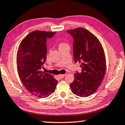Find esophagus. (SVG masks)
<instances>
[{
  "mask_svg": "<svg viewBox=\"0 0 125 125\" xmlns=\"http://www.w3.org/2000/svg\"><path fill=\"white\" fill-rule=\"evenodd\" d=\"M66 75V74H62V75H59V78H63L64 77V76H65V75Z\"/></svg>",
  "mask_w": 125,
  "mask_h": 125,
  "instance_id": "34e87169",
  "label": "esophagus"
}]
</instances>
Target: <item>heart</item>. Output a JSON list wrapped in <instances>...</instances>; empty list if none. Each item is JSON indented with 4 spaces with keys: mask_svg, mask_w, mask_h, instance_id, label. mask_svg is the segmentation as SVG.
<instances>
[{
    "mask_svg": "<svg viewBox=\"0 0 125 125\" xmlns=\"http://www.w3.org/2000/svg\"><path fill=\"white\" fill-rule=\"evenodd\" d=\"M67 46H69V45H68L67 44H66V43H65V42H59V43L58 44V47H59V49L62 48H63V47H65Z\"/></svg>",
    "mask_w": 125,
    "mask_h": 125,
    "instance_id": "1",
    "label": "heart"
}]
</instances>
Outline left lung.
I'll use <instances>...</instances> for the list:
<instances>
[{
	"mask_svg": "<svg viewBox=\"0 0 125 125\" xmlns=\"http://www.w3.org/2000/svg\"><path fill=\"white\" fill-rule=\"evenodd\" d=\"M67 31L74 40V61L81 63L82 68L81 73L74 74L70 86L75 95L88 97L97 91L104 77V52L97 38L87 29L78 28Z\"/></svg>",
	"mask_w": 125,
	"mask_h": 125,
	"instance_id": "8db88e82",
	"label": "left lung"
}]
</instances>
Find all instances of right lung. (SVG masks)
Returning <instances> with one entry per match:
<instances>
[{"instance_id":"right-lung-1","label":"right lung","mask_w":125,"mask_h":125,"mask_svg":"<svg viewBox=\"0 0 125 125\" xmlns=\"http://www.w3.org/2000/svg\"><path fill=\"white\" fill-rule=\"evenodd\" d=\"M55 33L31 31L21 42L17 52V70L21 81L31 94L38 97H47L53 94L58 83L53 75L40 71L46 61L47 41Z\"/></svg>"}]
</instances>
